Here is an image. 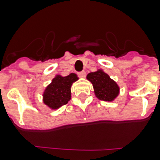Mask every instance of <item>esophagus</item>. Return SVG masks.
<instances>
[{
  "mask_svg": "<svg viewBox=\"0 0 160 160\" xmlns=\"http://www.w3.org/2000/svg\"><path fill=\"white\" fill-rule=\"evenodd\" d=\"M78 76L80 78H85V77H86V72H85V71L79 72V73H78Z\"/></svg>",
  "mask_w": 160,
  "mask_h": 160,
  "instance_id": "1",
  "label": "esophagus"
}]
</instances>
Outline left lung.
Returning a JSON list of instances; mask_svg holds the SVG:
<instances>
[{
	"instance_id": "obj_1",
	"label": "left lung",
	"mask_w": 160,
	"mask_h": 160,
	"mask_svg": "<svg viewBox=\"0 0 160 160\" xmlns=\"http://www.w3.org/2000/svg\"><path fill=\"white\" fill-rule=\"evenodd\" d=\"M87 78L93 84L94 94L100 100L112 102L119 94V87L102 70L89 73Z\"/></svg>"
}]
</instances>
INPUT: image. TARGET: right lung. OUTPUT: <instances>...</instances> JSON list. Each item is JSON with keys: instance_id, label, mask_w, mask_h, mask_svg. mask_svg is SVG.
I'll return each instance as SVG.
<instances>
[{"instance_id": "obj_1", "label": "right lung", "mask_w": 160, "mask_h": 160, "mask_svg": "<svg viewBox=\"0 0 160 160\" xmlns=\"http://www.w3.org/2000/svg\"><path fill=\"white\" fill-rule=\"evenodd\" d=\"M78 79L77 74L70 73L62 77L56 75L43 93V102L52 110L66 105L71 98V86Z\"/></svg>"}]
</instances>
